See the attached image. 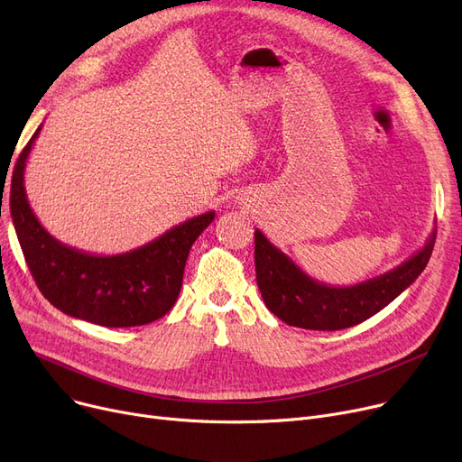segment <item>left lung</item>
<instances>
[{
  "mask_svg": "<svg viewBox=\"0 0 462 462\" xmlns=\"http://www.w3.org/2000/svg\"><path fill=\"white\" fill-rule=\"evenodd\" d=\"M434 239L436 228L423 249L395 270L343 288L314 281L256 230V282L265 307L284 324L319 331L345 329L371 319L421 275L432 254Z\"/></svg>",
  "mask_w": 462,
  "mask_h": 462,
  "instance_id": "left-lung-1",
  "label": "left lung"
}]
</instances>
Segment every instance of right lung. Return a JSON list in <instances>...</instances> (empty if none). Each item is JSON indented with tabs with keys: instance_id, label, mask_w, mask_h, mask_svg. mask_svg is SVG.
<instances>
[{
	"instance_id": "right-lung-1",
	"label": "right lung",
	"mask_w": 462,
	"mask_h": 462,
	"mask_svg": "<svg viewBox=\"0 0 462 462\" xmlns=\"http://www.w3.org/2000/svg\"><path fill=\"white\" fill-rule=\"evenodd\" d=\"M41 127L18 155L11 180L13 225L35 284L56 309L97 326L133 328L159 320L174 307L189 251L215 211L124 254L97 256L67 247L41 226L23 189V170Z\"/></svg>"
}]
</instances>
